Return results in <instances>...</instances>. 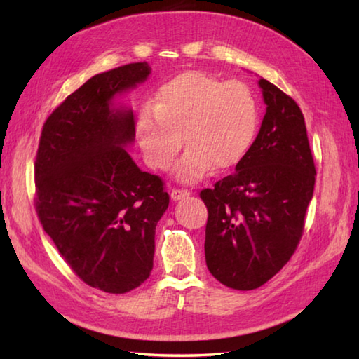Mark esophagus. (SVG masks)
Instances as JSON below:
<instances>
[{"label":"esophagus","mask_w":359,"mask_h":359,"mask_svg":"<svg viewBox=\"0 0 359 359\" xmlns=\"http://www.w3.org/2000/svg\"><path fill=\"white\" fill-rule=\"evenodd\" d=\"M185 196H190V190H187V188H172L171 190V198L174 201H179Z\"/></svg>","instance_id":"34e87169"}]
</instances>
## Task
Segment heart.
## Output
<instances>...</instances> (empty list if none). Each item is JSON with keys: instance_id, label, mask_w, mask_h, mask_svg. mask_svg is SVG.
Returning <instances> with one entry per match:
<instances>
[{"instance_id": "heart-1", "label": "heart", "mask_w": 359, "mask_h": 359, "mask_svg": "<svg viewBox=\"0 0 359 359\" xmlns=\"http://www.w3.org/2000/svg\"><path fill=\"white\" fill-rule=\"evenodd\" d=\"M259 109L245 82L223 81L201 71H188L165 82L154 106H144L136 120V139L147 165L168 169L182 147L175 166L182 182L204 177L238 165L258 131Z\"/></svg>"}]
</instances>
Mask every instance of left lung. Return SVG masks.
Instances as JSON below:
<instances>
[{"mask_svg": "<svg viewBox=\"0 0 359 359\" xmlns=\"http://www.w3.org/2000/svg\"><path fill=\"white\" fill-rule=\"evenodd\" d=\"M258 83L267 107L257 139L234 172L199 193L205 263L241 291L259 288L293 257L317 174L299 106L266 79Z\"/></svg>", "mask_w": 359, "mask_h": 359, "instance_id": "8db88e82", "label": "left lung"}]
</instances>
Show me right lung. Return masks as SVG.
<instances>
[{
  "label": "right lung",
  "mask_w": 359,
  "mask_h": 359,
  "mask_svg": "<svg viewBox=\"0 0 359 359\" xmlns=\"http://www.w3.org/2000/svg\"><path fill=\"white\" fill-rule=\"evenodd\" d=\"M150 74L130 63L88 79L42 126L34 161V208L71 271L88 287L123 294L154 267L155 228L169 205L165 182L142 172L123 145L135 137L117 93Z\"/></svg>",
  "instance_id": "1"
}]
</instances>
